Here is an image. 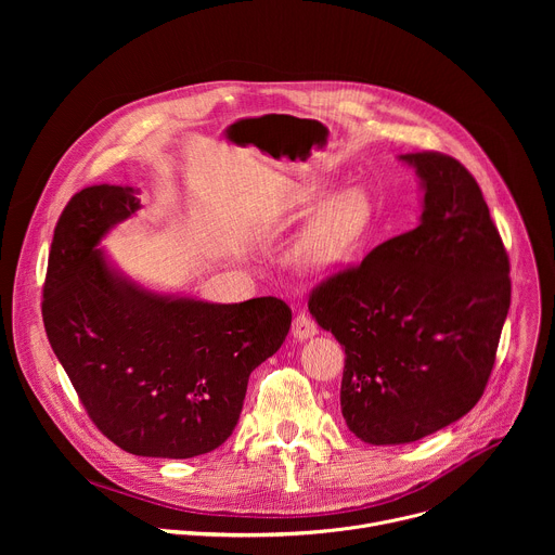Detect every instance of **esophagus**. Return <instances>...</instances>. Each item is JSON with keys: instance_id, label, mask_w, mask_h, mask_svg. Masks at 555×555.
Masks as SVG:
<instances>
[{"instance_id": "obj_1", "label": "esophagus", "mask_w": 555, "mask_h": 555, "mask_svg": "<svg viewBox=\"0 0 555 555\" xmlns=\"http://www.w3.org/2000/svg\"><path fill=\"white\" fill-rule=\"evenodd\" d=\"M292 334H294V338H296V340H307V338H311V336L319 334V325L313 323L311 315H307V313H298L296 319H294V325H292Z\"/></svg>"}]
</instances>
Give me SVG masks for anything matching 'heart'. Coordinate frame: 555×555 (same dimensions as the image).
Masks as SVG:
<instances>
[{
    "label": "heart",
    "instance_id": "obj_1",
    "mask_svg": "<svg viewBox=\"0 0 555 555\" xmlns=\"http://www.w3.org/2000/svg\"><path fill=\"white\" fill-rule=\"evenodd\" d=\"M315 195L302 191L296 202L309 204ZM371 221V202L364 191L349 189L332 197L302 232L296 246V261L309 270L338 266L351 255Z\"/></svg>",
    "mask_w": 555,
    "mask_h": 555
}]
</instances>
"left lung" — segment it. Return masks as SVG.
Masks as SVG:
<instances>
[{"label": "left lung", "instance_id": "obj_1", "mask_svg": "<svg viewBox=\"0 0 555 555\" xmlns=\"http://www.w3.org/2000/svg\"><path fill=\"white\" fill-rule=\"evenodd\" d=\"M402 160L426 191L422 223L307 300L345 349L343 417L373 446L417 441L477 406L512 300L509 257L474 176L439 151Z\"/></svg>", "mask_w": 555, "mask_h": 555}]
</instances>
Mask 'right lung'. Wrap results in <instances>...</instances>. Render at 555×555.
I'll use <instances>...</instances> for the list:
<instances>
[{"label": "right lung", "mask_w": 555, "mask_h": 555, "mask_svg": "<svg viewBox=\"0 0 555 555\" xmlns=\"http://www.w3.org/2000/svg\"><path fill=\"white\" fill-rule=\"evenodd\" d=\"M140 208L131 186L94 184L63 208L43 281V327L94 426L138 456L191 459L240 422L250 373L283 345L292 309L157 296L118 279L101 236Z\"/></svg>", "instance_id": "obj_1"}]
</instances>
